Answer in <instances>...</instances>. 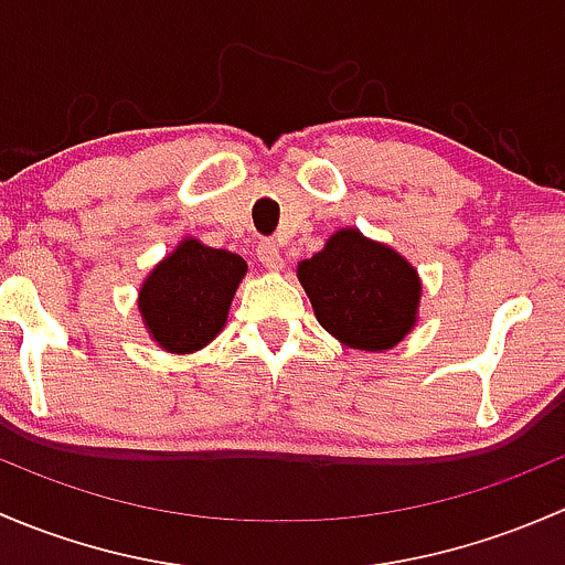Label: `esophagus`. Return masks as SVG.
I'll return each mask as SVG.
<instances>
[{"label":"esophagus","instance_id":"obj_1","mask_svg":"<svg viewBox=\"0 0 565 565\" xmlns=\"http://www.w3.org/2000/svg\"><path fill=\"white\" fill-rule=\"evenodd\" d=\"M256 256H259V265L265 267V270L270 273H278L284 267V256L281 250H278V246L273 241H265L259 243V248H256Z\"/></svg>","mask_w":565,"mask_h":565}]
</instances>
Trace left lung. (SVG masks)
<instances>
[{
	"label": "left lung",
	"instance_id": "obj_1",
	"mask_svg": "<svg viewBox=\"0 0 565 565\" xmlns=\"http://www.w3.org/2000/svg\"><path fill=\"white\" fill-rule=\"evenodd\" d=\"M298 281L317 322L350 350H393L418 324V270L355 226L333 232L322 250L298 262Z\"/></svg>",
	"mask_w": 565,
	"mask_h": 565
}]
</instances>
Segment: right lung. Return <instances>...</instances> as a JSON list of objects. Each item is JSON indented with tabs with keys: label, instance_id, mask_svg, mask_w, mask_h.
<instances>
[{
	"label": "right lung",
	"instance_id": "right-lung-1",
	"mask_svg": "<svg viewBox=\"0 0 565 565\" xmlns=\"http://www.w3.org/2000/svg\"><path fill=\"white\" fill-rule=\"evenodd\" d=\"M246 270L243 256L182 237L139 287L136 306L150 339L174 355L207 347L224 330Z\"/></svg>",
	"mask_w": 565,
	"mask_h": 565
}]
</instances>
